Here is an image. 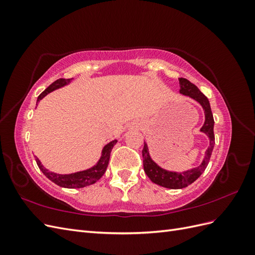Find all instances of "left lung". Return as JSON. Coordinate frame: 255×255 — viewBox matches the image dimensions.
Instances as JSON below:
<instances>
[{
	"label": "left lung",
	"mask_w": 255,
	"mask_h": 255,
	"mask_svg": "<svg viewBox=\"0 0 255 255\" xmlns=\"http://www.w3.org/2000/svg\"><path fill=\"white\" fill-rule=\"evenodd\" d=\"M180 92L184 96H187L191 99H194L200 105L203 107L204 115H205V121L204 125L201 128V132L206 134L208 139H210V145H208L207 150L205 151V156L202 160L200 166L192 168L190 170L184 171V172H175V171H168L166 169L159 167L155 161H154L149 153L148 145L144 142L143 149H142V158H143V169L145 174L149 176V179L159 186H163L170 189H181L184 187H187L188 185L194 183L198 177L201 175L205 168L210 161L212 152L215 145V135H214V118L211 110L210 102L208 99L202 94L199 88L190 83L188 80L180 78Z\"/></svg>",
	"instance_id": "8db88e82"
}]
</instances>
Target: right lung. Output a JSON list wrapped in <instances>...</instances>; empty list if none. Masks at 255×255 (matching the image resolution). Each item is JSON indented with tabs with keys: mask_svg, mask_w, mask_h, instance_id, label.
<instances>
[{
	"mask_svg": "<svg viewBox=\"0 0 255 255\" xmlns=\"http://www.w3.org/2000/svg\"><path fill=\"white\" fill-rule=\"evenodd\" d=\"M71 80L72 79H59L54 83H52L50 86L43 92H41V95L38 97L37 103L39 102L40 100L43 99L48 94H50V92H52L53 90H56L60 87H64L65 85L70 83ZM116 143H117V140L115 139L104 146L102 150V155H101V157H100L97 165L87 169V170L79 171V172L71 173V174H58V173L51 172L48 170V169H45L41 165L40 160L38 159L37 156H35V158H36V163H37L38 167H39L40 170L42 171V173L53 183H55L56 185H58V186L65 187V188H82L85 186H88V185L94 184L98 180L101 179L102 175L106 171L107 166H109L111 152Z\"/></svg>",
	"mask_w": 255,
	"mask_h": 255,
	"instance_id": "right-lung-1",
	"label": "right lung"
}]
</instances>
